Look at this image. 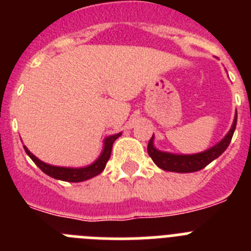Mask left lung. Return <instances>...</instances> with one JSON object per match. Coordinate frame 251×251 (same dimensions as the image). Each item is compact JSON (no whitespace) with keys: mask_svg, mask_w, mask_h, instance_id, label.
Returning a JSON list of instances; mask_svg holds the SVG:
<instances>
[{"mask_svg":"<svg viewBox=\"0 0 251 251\" xmlns=\"http://www.w3.org/2000/svg\"><path fill=\"white\" fill-rule=\"evenodd\" d=\"M236 122H238V113H235L234 122H232V126L227 134L214 147L208 148L203 152L195 153V154H176V153L163 152L154 147V136H152V138L148 142V154L153 159V162L163 171L178 172V174L196 172V171L205 168L208 163H211L214 159L221 156L226 148L229 147L232 134L236 128Z\"/></svg>","mask_w":251,"mask_h":251,"instance_id":"8db88e82","label":"left lung"}]
</instances>
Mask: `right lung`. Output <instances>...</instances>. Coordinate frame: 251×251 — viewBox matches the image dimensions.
<instances>
[{"label":"right lung","mask_w":251,"mask_h":251,"mask_svg":"<svg viewBox=\"0 0 251 251\" xmlns=\"http://www.w3.org/2000/svg\"><path fill=\"white\" fill-rule=\"evenodd\" d=\"M122 136V133H117V134H113V136L106 137L104 139V146L103 151H101L100 156L93 162L92 165L85 166V167H60V166H52L45 163L41 159L37 158L36 156H34L27 148L24 146L27 156L30 157L32 161L35 162V165L43 171L44 174H46L48 176L52 177V178L61 179V181H66V182H83L86 179H90L93 177L98 176L99 174L103 172V170L105 168L106 162L109 161L110 153H112V147L113 143L117 138Z\"/></svg>","instance_id":"1"}]
</instances>
